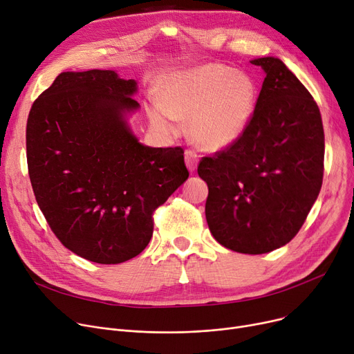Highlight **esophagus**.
<instances>
[{"label": "esophagus", "mask_w": 354, "mask_h": 354, "mask_svg": "<svg viewBox=\"0 0 354 354\" xmlns=\"http://www.w3.org/2000/svg\"><path fill=\"white\" fill-rule=\"evenodd\" d=\"M198 160H199V155L195 151H192V149H187V151H185V162H187V166L189 167L191 172L196 169Z\"/></svg>", "instance_id": "obj_1"}]
</instances>
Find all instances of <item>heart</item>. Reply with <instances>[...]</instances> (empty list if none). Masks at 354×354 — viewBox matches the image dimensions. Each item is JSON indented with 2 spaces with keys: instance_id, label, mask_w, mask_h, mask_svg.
<instances>
[{
  "instance_id": "b5f03b06",
  "label": "heart",
  "mask_w": 354,
  "mask_h": 354,
  "mask_svg": "<svg viewBox=\"0 0 354 354\" xmlns=\"http://www.w3.org/2000/svg\"><path fill=\"white\" fill-rule=\"evenodd\" d=\"M254 106L255 84L247 74L224 64H207L167 84L165 104H155L151 118L166 132H175L178 119H189L196 145L218 151L244 132Z\"/></svg>"
}]
</instances>
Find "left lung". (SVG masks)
<instances>
[{
	"instance_id": "obj_1",
	"label": "left lung",
	"mask_w": 354,
	"mask_h": 354,
	"mask_svg": "<svg viewBox=\"0 0 354 354\" xmlns=\"http://www.w3.org/2000/svg\"><path fill=\"white\" fill-rule=\"evenodd\" d=\"M266 79L241 136L203 156L205 215L221 245L266 254L299 234L319 196L324 174V130L310 91L280 59L251 62Z\"/></svg>"
}]
</instances>
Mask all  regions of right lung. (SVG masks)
<instances>
[{"label":"right lung","instance_id":"1","mask_svg":"<svg viewBox=\"0 0 354 354\" xmlns=\"http://www.w3.org/2000/svg\"><path fill=\"white\" fill-rule=\"evenodd\" d=\"M135 80L113 70L66 71L35 99L27 165L35 201L60 243L97 264L139 255L153 212L189 172L183 149L138 142L124 113L139 107Z\"/></svg>","mask_w":354,"mask_h":354}]
</instances>
